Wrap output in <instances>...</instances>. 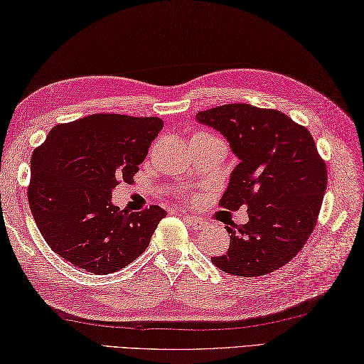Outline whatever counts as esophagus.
Returning <instances> with one entry per match:
<instances>
[{"label": "esophagus", "instance_id": "esophagus-1", "mask_svg": "<svg viewBox=\"0 0 364 364\" xmlns=\"http://www.w3.org/2000/svg\"><path fill=\"white\" fill-rule=\"evenodd\" d=\"M182 216H183V221L187 223L191 229L200 230V229L205 228V221H203L198 216H193V215H182Z\"/></svg>", "mask_w": 364, "mask_h": 364}]
</instances>
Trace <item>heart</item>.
Listing matches in <instances>:
<instances>
[{"label":"heart","mask_w":364,"mask_h":364,"mask_svg":"<svg viewBox=\"0 0 364 364\" xmlns=\"http://www.w3.org/2000/svg\"><path fill=\"white\" fill-rule=\"evenodd\" d=\"M200 134H203V132H200Z\"/></svg>","instance_id":"obj_1"}]
</instances>
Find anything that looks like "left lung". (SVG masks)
I'll return each mask as SVG.
<instances>
[{"label": "left lung", "mask_w": 364, "mask_h": 364, "mask_svg": "<svg viewBox=\"0 0 364 364\" xmlns=\"http://www.w3.org/2000/svg\"><path fill=\"white\" fill-rule=\"evenodd\" d=\"M229 141L238 165L220 200L247 207L238 232L229 225L230 246L212 263L230 276L257 277L287 264L316 225L327 187L326 164L311 134L279 110L224 104L196 114Z\"/></svg>", "instance_id": "obj_1"}]
</instances>
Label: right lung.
<instances>
[{"mask_svg": "<svg viewBox=\"0 0 364 364\" xmlns=\"http://www.w3.org/2000/svg\"><path fill=\"white\" fill-rule=\"evenodd\" d=\"M164 127L157 117L95 114L54 126L31 157L32 216L55 254L76 268L112 274L140 257L166 212L127 213L112 204L131 183Z\"/></svg>", "mask_w": 364, "mask_h": 364, "instance_id": "obj_1", "label": "right lung"}]
</instances>
